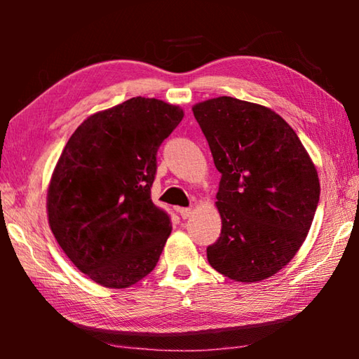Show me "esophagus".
Listing matches in <instances>:
<instances>
[{
    "mask_svg": "<svg viewBox=\"0 0 359 359\" xmlns=\"http://www.w3.org/2000/svg\"><path fill=\"white\" fill-rule=\"evenodd\" d=\"M177 212H179V215L185 220V218H188L193 214V209L191 208H179Z\"/></svg>",
    "mask_w": 359,
    "mask_h": 359,
    "instance_id": "obj_1",
    "label": "esophagus"
}]
</instances>
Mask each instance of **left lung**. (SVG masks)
I'll return each instance as SVG.
<instances>
[{"instance_id":"obj_1","label":"left lung","mask_w":359,"mask_h":359,"mask_svg":"<svg viewBox=\"0 0 359 359\" xmlns=\"http://www.w3.org/2000/svg\"><path fill=\"white\" fill-rule=\"evenodd\" d=\"M222 174V233L209 264L236 282H259L287 266L311 229L320 182L293 128L264 106L220 96L193 107Z\"/></svg>"}]
</instances>
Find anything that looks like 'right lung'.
I'll return each mask as SVG.
<instances>
[{
	"mask_svg": "<svg viewBox=\"0 0 359 359\" xmlns=\"http://www.w3.org/2000/svg\"><path fill=\"white\" fill-rule=\"evenodd\" d=\"M182 118L177 106L137 96L88 117L60 156L48 223L77 269L102 287H130L160 259L171 222L150 188L158 149Z\"/></svg>",
	"mask_w": 359,
	"mask_h": 359,
	"instance_id": "obj_1",
	"label": "right lung"
}]
</instances>
